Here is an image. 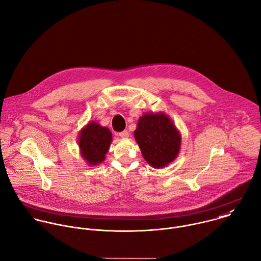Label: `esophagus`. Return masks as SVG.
I'll use <instances>...</instances> for the list:
<instances>
[{"mask_svg":"<svg viewBox=\"0 0 261 261\" xmlns=\"http://www.w3.org/2000/svg\"><path fill=\"white\" fill-rule=\"evenodd\" d=\"M118 136H119L120 138H122V139H127V138H128V132H127V130L120 132V133L118 134Z\"/></svg>","mask_w":261,"mask_h":261,"instance_id":"1","label":"esophagus"}]
</instances>
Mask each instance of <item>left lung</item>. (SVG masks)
<instances>
[{
    "instance_id": "left-lung-1",
    "label": "left lung",
    "mask_w": 261,
    "mask_h": 261,
    "mask_svg": "<svg viewBox=\"0 0 261 261\" xmlns=\"http://www.w3.org/2000/svg\"><path fill=\"white\" fill-rule=\"evenodd\" d=\"M134 134L143 157L153 168H163L178 156L181 135L166 113H145Z\"/></svg>"
}]
</instances>
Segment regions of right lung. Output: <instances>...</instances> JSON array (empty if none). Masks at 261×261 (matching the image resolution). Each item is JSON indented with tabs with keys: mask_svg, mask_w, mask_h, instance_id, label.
I'll return each mask as SVG.
<instances>
[{
	"mask_svg": "<svg viewBox=\"0 0 261 261\" xmlns=\"http://www.w3.org/2000/svg\"><path fill=\"white\" fill-rule=\"evenodd\" d=\"M112 134L106 126H101L95 121L86 124L78 137V145L82 158L90 166L102 163L109 150Z\"/></svg>",
	"mask_w": 261,
	"mask_h": 261,
	"instance_id": "add662e5",
	"label": "right lung"
}]
</instances>
